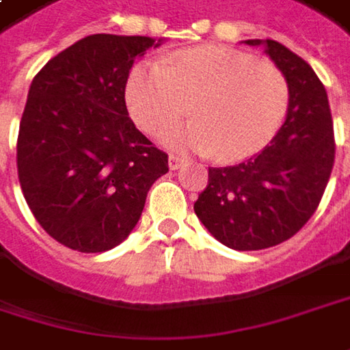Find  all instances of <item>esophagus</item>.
Instances as JSON below:
<instances>
[{"label":"esophagus","instance_id":"obj_1","mask_svg":"<svg viewBox=\"0 0 350 350\" xmlns=\"http://www.w3.org/2000/svg\"><path fill=\"white\" fill-rule=\"evenodd\" d=\"M187 163V159L183 157H179V155H169V169H179V167H183Z\"/></svg>","mask_w":350,"mask_h":350}]
</instances>
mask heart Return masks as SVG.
I'll list each match as a JSON object with an SVG mask.
<instances>
[{"instance_id":"b5f03b06","label":"heart","mask_w":350,"mask_h":350,"mask_svg":"<svg viewBox=\"0 0 350 350\" xmlns=\"http://www.w3.org/2000/svg\"><path fill=\"white\" fill-rule=\"evenodd\" d=\"M195 122L169 131L173 148L244 159L266 148L289 110V82L270 61L224 44H201L137 64L126 82V106L151 135L175 128L187 112Z\"/></svg>"}]
</instances>
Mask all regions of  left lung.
Segmentation results:
<instances>
[{"instance_id": "8db88e82", "label": "left lung", "mask_w": 350, "mask_h": 350, "mask_svg": "<svg viewBox=\"0 0 350 350\" xmlns=\"http://www.w3.org/2000/svg\"><path fill=\"white\" fill-rule=\"evenodd\" d=\"M248 44H260L250 39ZM266 53L288 77L289 110L266 148L234 165L208 167L195 213L234 250H264L297 234L317 211L335 163V133L321 80L301 57L266 39Z\"/></svg>"}]
</instances>
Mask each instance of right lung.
Listing matches in <instances>:
<instances>
[{
	"mask_svg": "<svg viewBox=\"0 0 350 350\" xmlns=\"http://www.w3.org/2000/svg\"><path fill=\"white\" fill-rule=\"evenodd\" d=\"M153 44L149 37L90 35L31 82L17 175L33 217L70 250L106 252L126 240L149 187L169 171L165 151L135 128L126 108L133 61Z\"/></svg>",
	"mask_w": 350,
	"mask_h": 350,
	"instance_id": "1",
	"label": "right lung"
}]
</instances>
